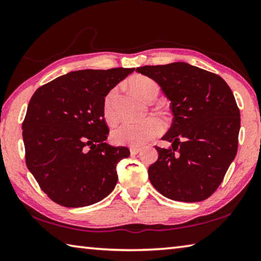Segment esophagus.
Wrapping results in <instances>:
<instances>
[{
  "label": "esophagus",
  "mask_w": 261,
  "mask_h": 261,
  "mask_svg": "<svg viewBox=\"0 0 261 261\" xmlns=\"http://www.w3.org/2000/svg\"><path fill=\"white\" fill-rule=\"evenodd\" d=\"M141 149L138 148V147H130V153L131 155H137V154L140 153Z\"/></svg>",
  "instance_id": "obj_1"
}]
</instances>
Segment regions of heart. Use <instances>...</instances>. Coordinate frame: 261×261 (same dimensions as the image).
I'll use <instances>...</instances> for the list:
<instances>
[{"instance_id":"heart-1","label":"heart","mask_w":261,"mask_h":261,"mask_svg":"<svg viewBox=\"0 0 261 261\" xmlns=\"http://www.w3.org/2000/svg\"><path fill=\"white\" fill-rule=\"evenodd\" d=\"M130 86L135 93L141 99L152 102L159 94L158 84L151 78L145 76H135L130 81ZM117 91L112 90L103 101L102 114L108 124L117 121L116 112ZM162 130L160 121L155 117H149L141 122H124L115 127L110 134V138L115 145L121 146L140 147L155 138Z\"/></svg>"}]
</instances>
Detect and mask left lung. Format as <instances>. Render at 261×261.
I'll list each match as a JSON object with an SVG mask.
<instances>
[{
  "mask_svg": "<svg viewBox=\"0 0 261 261\" xmlns=\"http://www.w3.org/2000/svg\"><path fill=\"white\" fill-rule=\"evenodd\" d=\"M159 84L173 123L148 168L154 188L169 199L197 202L214 193L237 153L241 114L230 87L213 72L185 62L136 69Z\"/></svg>",
  "mask_w": 261,
  "mask_h": 261,
  "instance_id": "left-lung-1",
  "label": "left lung"
}]
</instances>
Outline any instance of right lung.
Returning <instances> with one entry per match:
<instances>
[{"label":"right lung","instance_id":"1","mask_svg":"<svg viewBox=\"0 0 261 261\" xmlns=\"http://www.w3.org/2000/svg\"><path fill=\"white\" fill-rule=\"evenodd\" d=\"M134 71H71L39 87L31 98L21 126L26 166L56 204L90 206L114 190L117 163L130 151L106 143L109 129L103 101Z\"/></svg>","mask_w":261,"mask_h":261}]
</instances>
